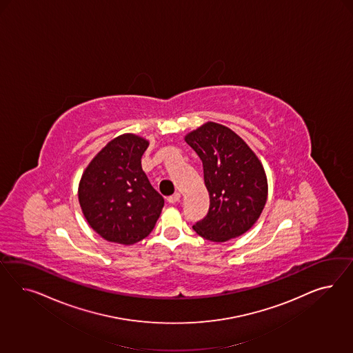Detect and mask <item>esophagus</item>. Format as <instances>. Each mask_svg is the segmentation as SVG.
I'll list each match as a JSON object with an SVG mask.
<instances>
[{"label": "esophagus", "mask_w": 353, "mask_h": 353, "mask_svg": "<svg viewBox=\"0 0 353 353\" xmlns=\"http://www.w3.org/2000/svg\"><path fill=\"white\" fill-rule=\"evenodd\" d=\"M180 198H181V194H180V192H174L173 195L167 198V201H168L170 203H177V202L180 201Z\"/></svg>", "instance_id": "obj_1"}]
</instances>
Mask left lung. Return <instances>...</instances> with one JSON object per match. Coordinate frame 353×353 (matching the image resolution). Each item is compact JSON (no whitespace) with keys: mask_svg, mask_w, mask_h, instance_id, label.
Here are the masks:
<instances>
[{"mask_svg":"<svg viewBox=\"0 0 353 353\" xmlns=\"http://www.w3.org/2000/svg\"><path fill=\"white\" fill-rule=\"evenodd\" d=\"M185 141L203 163L210 208L192 225L196 234L225 242L246 233L267 203L265 172L254 151L232 129L207 123Z\"/></svg>","mask_w":353,"mask_h":353,"instance_id":"obj_1","label":"left lung"}]
</instances>
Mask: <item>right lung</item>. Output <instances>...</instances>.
<instances>
[{"label":"right lung","instance_id":"add662e5","mask_svg":"<svg viewBox=\"0 0 353 353\" xmlns=\"http://www.w3.org/2000/svg\"><path fill=\"white\" fill-rule=\"evenodd\" d=\"M149 146L136 134H121L97 154L79 185L86 221L106 241L133 245L157 224L164 199L142 171Z\"/></svg>","mask_w":353,"mask_h":353}]
</instances>
